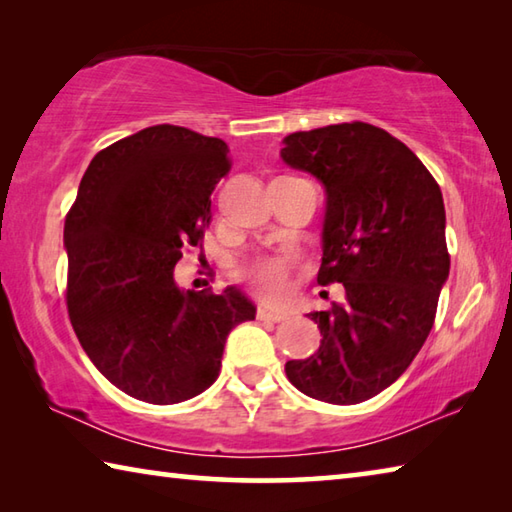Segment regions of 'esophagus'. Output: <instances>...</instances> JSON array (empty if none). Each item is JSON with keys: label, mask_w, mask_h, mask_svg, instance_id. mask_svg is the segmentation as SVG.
<instances>
[{"label": "esophagus", "mask_w": 512, "mask_h": 512, "mask_svg": "<svg viewBox=\"0 0 512 512\" xmlns=\"http://www.w3.org/2000/svg\"><path fill=\"white\" fill-rule=\"evenodd\" d=\"M256 317L261 319V321H283L285 317V312H276V310H267V308H258V312H256Z\"/></svg>", "instance_id": "obj_1"}]
</instances>
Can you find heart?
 <instances>
[{"label": "heart", "instance_id": "obj_1", "mask_svg": "<svg viewBox=\"0 0 512 512\" xmlns=\"http://www.w3.org/2000/svg\"><path fill=\"white\" fill-rule=\"evenodd\" d=\"M290 267V256H256L238 267V279L265 301H283L290 294Z\"/></svg>", "mask_w": 512, "mask_h": 512}]
</instances>
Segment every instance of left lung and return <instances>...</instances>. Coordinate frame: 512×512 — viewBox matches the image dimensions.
Segmentation results:
<instances>
[{
	"mask_svg": "<svg viewBox=\"0 0 512 512\" xmlns=\"http://www.w3.org/2000/svg\"><path fill=\"white\" fill-rule=\"evenodd\" d=\"M283 143L285 164L326 188L317 281L346 290L344 303L310 312L324 339L285 373L310 398L357 405L407 371L434 326L450 276L443 193L405 143L371 123L294 132Z\"/></svg>",
	"mask_w": 512,
	"mask_h": 512,
	"instance_id": "1",
	"label": "left lung"
}]
</instances>
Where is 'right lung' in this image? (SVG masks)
<instances>
[{"mask_svg":"<svg viewBox=\"0 0 512 512\" xmlns=\"http://www.w3.org/2000/svg\"><path fill=\"white\" fill-rule=\"evenodd\" d=\"M227 143L152 125L98 152L65 220L67 310L89 360L128 396L175 405L218 380L224 342L256 317L238 288L179 290L184 247H202Z\"/></svg>","mask_w":512,"mask_h":512,"instance_id":"1","label":"right lung"}]
</instances>
